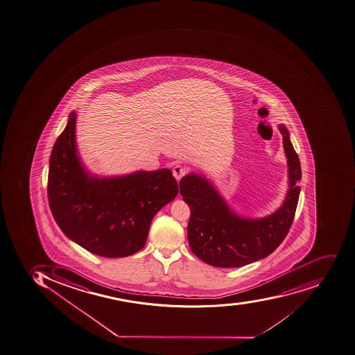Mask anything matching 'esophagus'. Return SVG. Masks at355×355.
I'll return each instance as SVG.
<instances>
[{
	"label": "esophagus",
	"instance_id": "34e87169",
	"mask_svg": "<svg viewBox=\"0 0 355 355\" xmlns=\"http://www.w3.org/2000/svg\"><path fill=\"white\" fill-rule=\"evenodd\" d=\"M173 177L177 179V182H179L187 173V168L182 167L180 165L175 166L173 169Z\"/></svg>",
	"mask_w": 355,
	"mask_h": 355
}]
</instances>
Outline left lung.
<instances>
[{
  "instance_id": "1",
  "label": "left lung",
  "mask_w": 355,
  "mask_h": 355,
  "mask_svg": "<svg viewBox=\"0 0 355 355\" xmlns=\"http://www.w3.org/2000/svg\"><path fill=\"white\" fill-rule=\"evenodd\" d=\"M288 158V188L284 205L262 219H245L231 211L223 197L204 177L190 173L179 188L189 206V247L200 260L219 268L243 267L266 258L281 245L293 223L302 173L288 130L279 126Z\"/></svg>"
}]
</instances>
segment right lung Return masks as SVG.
<instances>
[{
    "mask_svg": "<svg viewBox=\"0 0 355 355\" xmlns=\"http://www.w3.org/2000/svg\"><path fill=\"white\" fill-rule=\"evenodd\" d=\"M76 114L53 146L47 179L51 211L65 236L96 256L141 250L155 214L178 193L171 169L98 178L88 175L75 144Z\"/></svg>",
    "mask_w": 355,
    "mask_h": 355,
    "instance_id": "obj_1",
    "label": "right lung"
}]
</instances>
